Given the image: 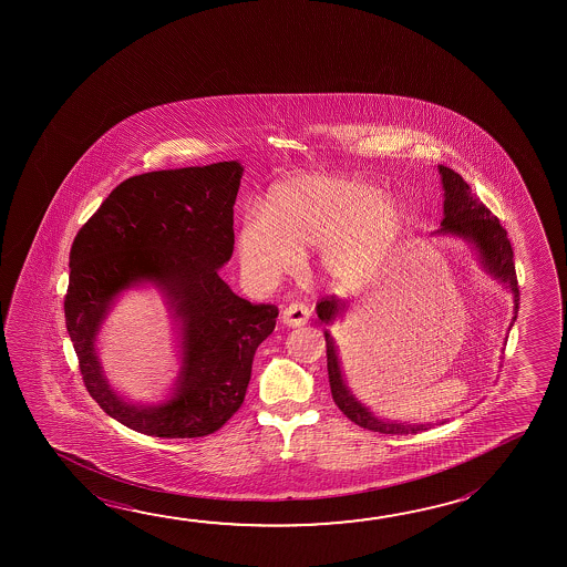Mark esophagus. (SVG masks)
<instances>
[{"mask_svg":"<svg viewBox=\"0 0 567 567\" xmlns=\"http://www.w3.org/2000/svg\"><path fill=\"white\" fill-rule=\"evenodd\" d=\"M308 318H310V308H308L307 305H302V302L288 305V307L282 310V315H280L282 324L292 326V328L307 324Z\"/></svg>","mask_w":567,"mask_h":567,"instance_id":"1","label":"esophagus"}]
</instances>
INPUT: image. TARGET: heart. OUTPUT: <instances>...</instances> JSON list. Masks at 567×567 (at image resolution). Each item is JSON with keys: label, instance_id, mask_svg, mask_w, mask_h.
<instances>
[{"label": "heart", "instance_id": "b5f03b06", "mask_svg": "<svg viewBox=\"0 0 567 567\" xmlns=\"http://www.w3.org/2000/svg\"><path fill=\"white\" fill-rule=\"evenodd\" d=\"M408 227L400 197L365 177L300 174L270 187L262 215H245L237 255L247 279L275 285L295 269L300 251L320 249L330 279L353 287L388 260Z\"/></svg>", "mask_w": 567, "mask_h": 567}]
</instances>
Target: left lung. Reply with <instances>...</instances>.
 Masks as SVG:
<instances>
[{
  "label": "left lung",
  "mask_w": 567,
  "mask_h": 567,
  "mask_svg": "<svg viewBox=\"0 0 567 567\" xmlns=\"http://www.w3.org/2000/svg\"><path fill=\"white\" fill-rule=\"evenodd\" d=\"M439 174H441V184L445 189V204H443L445 217L441 221V229L436 233L439 235H455L473 245L486 272L511 290L512 298H514V318H512V324H514V320L518 316V305H520V290H518V279H516V269H514V252H512L511 239L506 235V229L502 227L496 217H492L491 212L471 192L468 184L456 174L455 169L439 166ZM343 307L346 305H342L338 298L326 297L316 305V315L324 324H330L336 316L342 312ZM324 336L330 391H332L336 405L340 408L346 417L360 427L378 431L383 435H409V433L413 435L419 431L431 429V423L408 425V423L375 417L370 409L353 398L352 391L346 385L334 338L328 330Z\"/></svg>",
  "instance_id": "8db88e82"
}]
</instances>
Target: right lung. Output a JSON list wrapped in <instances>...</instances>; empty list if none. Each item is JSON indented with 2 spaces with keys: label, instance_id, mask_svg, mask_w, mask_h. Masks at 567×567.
<instances>
[{
  "label": "right lung",
  "instance_id": "obj_1",
  "mask_svg": "<svg viewBox=\"0 0 567 567\" xmlns=\"http://www.w3.org/2000/svg\"><path fill=\"white\" fill-rule=\"evenodd\" d=\"M243 166L235 159L128 177L76 233L69 255L66 332L84 388L104 413L162 439L212 435L241 408L252 358L279 308L237 297L217 272L231 259L233 205ZM156 284L181 332L183 368L175 395L136 406L107 385L95 336L113 298Z\"/></svg>",
  "mask_w": 567,
  "mask_h": 567
}]
</instances>
